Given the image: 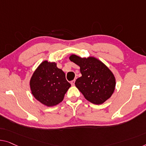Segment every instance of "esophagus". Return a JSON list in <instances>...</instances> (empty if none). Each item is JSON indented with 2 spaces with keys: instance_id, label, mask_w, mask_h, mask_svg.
I'll return each instance as SVG.
<instances>
[{
  "instance_id": "esophagus-1",
  "label": "esophagus",
  "mask_w": 146,
  "mask_h": 146,
  "mask_svg": "<svg viewBox=\"0 0 146 146\" xmlns=\"http://www.w3.org/2000/svg\"><path fill=\"white\" fill-rule=\"evenodd\" d=\"M75 80H71V85H74V84H75Z\"/></svg>"
}]
</instances>
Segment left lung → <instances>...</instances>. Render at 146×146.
<instances>
[{
    "mask_svg": "<svg viewBox=\"0 0 146 146\" xmlns=\"http://www.w3.org/2000/svg\"><path fill=\"white\" fill-rule=\"evenodd\" d=\"M69 60L80 67L82 76L75 84L87 100L98 105L111 96L115 87V77L101 61L94 57L82 58L74 54Z\"/></svg>",
    "mask_w": 146,
    "mask_h": 146,
    "instance_id": "8db88e82",
    "label": "left lung"
}]
</instances>
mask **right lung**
I'll list each match as a JSON object with an SVG mask.
<instances>
[{
	"mask_svg": "<svg viewBox=\"0 0 146 146\" xmlns=\"http://www.w3.org/2000/svg\"><path fill=\"white\" fill-rule=\"evenodd\" d=\"M70 86L64 71L58 68L55 62L47 61L41 63L30 80L33 95L48 107L60 103Z\"/></svg>",
	"mask_w": 146,
	"mask_h": 146,
	"instance_id": "obj_1",
	"label": "right lung"
}]
</instances>
